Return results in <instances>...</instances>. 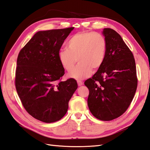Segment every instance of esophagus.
<instances>
[{"instance_id": "esophagus-1", "label": "esophagus", "mask_w": 150, "mask_h": 150, "mask_svg": "<svg viewBox=\"0 0 150 150\" xmlns=\"http://www.w3.org/2000/svg\"><path fill=\"white\" fill-rule=\"evenodd\" d=\"M77 84H78L79 86H81L83 84V82H82V81H77Z\"/></svg>"}]
</instances>
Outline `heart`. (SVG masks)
Here are the masks:
<instances>
[{
	"mask_svg": "<svg viewBox=\"0 0 150 150\" xmlns=\"http://www.w3.org/2000/svg\"><path fill=\"white\" fill-rule=\"evenodd\" d=\"M67 48H62L58 54L61 66L70 71L78 60L79 64L68 74V77L82 80L98 70L105 60L107 43L98 33L83 31L76 33L67 42Z\"/></svg>",
	"mask_w": 150,
	"mask_h": 150,
	"instance_id": "b5f03b06",
	"label": "heart"
}]
</instances>
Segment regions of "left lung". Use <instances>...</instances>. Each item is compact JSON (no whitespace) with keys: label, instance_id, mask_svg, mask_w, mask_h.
Instances as JSON below:
<instances>
[{"label":"left lung","instance_id":"8db88e82","mask_svg":"<svg viewBox=\"0 0 150 150\" xmlns=\"http://www.w3.org/2000/svg\"><path fill=\"white\" fill-rule=\"evenodd\" d=\"M107 43L101 67L87 79L88 106L95 117L111 121L122 115L129 107L137 88L134 56L115 30L103 29Z\"/></svg>","mask_w":150,"mask_h":150}]
</instances>
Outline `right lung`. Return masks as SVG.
Masks as SVG:
<instances>
[{"label": "right lung", "instance_id": "obj_1", "mask_svg": "<svg viewBox=\"0 0 150 150\" xmlns=\"http://www.w3.org/2000/svg\"><path fill=\"white\" fill-rule=\"evenodd\" d=\"M73 29L38 31L18 54L16 91L25 110L40 121L60 120L78 87L73 79L57 83L65 73L58 52Z\"/></svg>", "mask_w": 150, "mask_h": 150}]
</instances>
